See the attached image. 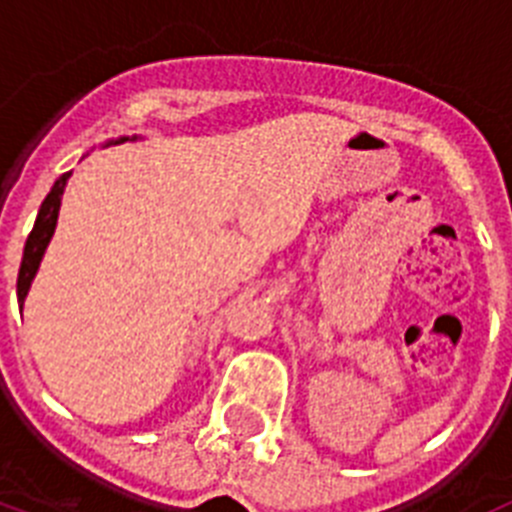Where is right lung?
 Segmentation results:
<instances>
[{"label":"right lung","instance_id":"add662e5","mask_svg":"<svg viewBox=\"0 0 512 512\" xmlns=\"http://www.w3.org/2000/svg\"><path fill=\"white\" fill-rule=\"evenodd\" d=\"M69 174H63L53 189L48 192V197L43 200L40 205L38 217H35V225L30 230L25 241V251H22V264H20V274H17V300H20V310H22V302H25L27 289H30V282H33L35 271H38L40 259H43L45 246L51 241L53 230H56V220H58V207H61V197H63V189H66V182H69Z\"/></svg>","mask_w":512,"mask_h":512}]
</instances>
